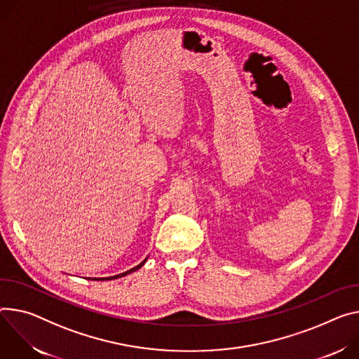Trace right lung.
Masks as SVG:
<instances>
[{
    "mask_svg": "<svg viewBox=\"0 0 359 359\" xmlns=\"http://www.w3.org/2000/svg\"><path fill=\"white\" fill-rule=\"evenodd\" d=\"M147 260V257L143 260V262L140 264V265H137V266H135V268H132V269H128V271H126V272H123V273H118V275H114V276H110V278H100L102 280H111V279H117V278H123V276H126V275H128V273H132V272H135V271H137V269H140L143 265H144V262ZM99 279V280H100ZM94 280H97V279H94Z\"/></svg>",
    "mask_w": 359,
    "mask_h": 359,
    "instance_id": "obj_1",
    "label": "right lung"
}]
</instances>
